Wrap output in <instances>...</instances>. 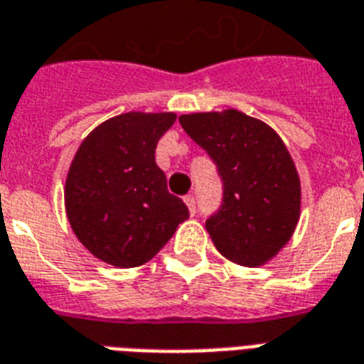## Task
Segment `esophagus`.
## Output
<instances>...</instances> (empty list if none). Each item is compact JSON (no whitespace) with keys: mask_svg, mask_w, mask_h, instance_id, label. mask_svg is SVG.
Instances as JSON below:
<instances>
[{"mask_svg":"<svg viewBox=\"0 0 364 364\" xmlns=\"http://www.w3.org/2000/svg\"><path fill=\"white\" fill-rule=\"evenodd\" d=\"M185 204H187V208H189L191 214H195L196 212V200L193 195H187L185 196Z\"/></svg>","mask_w":364,"mask_h":364,"instance_id":"1","label":"esophagus"}]
</instances>
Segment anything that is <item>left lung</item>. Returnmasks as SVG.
I'll use <instances>...</instances> for the list:
<instances>
[{
  "label": "left lung",
  "mask_w": 364,
  "mask_h": 364,
  "mask_svg": "<svg viewBox=\"0 0 364 364\" xmlns=\"http://www.w3.org/2000/svg\"><path fill=\"white\" fill-rule=\"evenodd\" d=\"M214 160L222 206L206 220L216 249L235 264H266L284 249L301 214V181L279 134L237 109L179 117Z\"/></svg>",
  "instance_id": "obj_1"
}]
</instances>
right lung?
<instances>
[{
  "mask_svg": "<svg viewBox=\"0 0 364 364\" xmlns=\"http://www.w3.org/2000/svg\"><path fill=\"white\" fill-rule=\"evenodd\" d=\"M177 115L129 112L80 142L65 181L71 230L94 257L117 268L154 258L189 218L156 166V144Z\"/></svg>",
  "mask_w": 364,
  "mask_h": 364,
  "instance_id": "right-lung-1",
  "label": "right lung"
}]
</instances>
